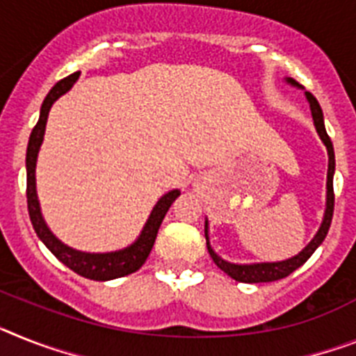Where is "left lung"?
<instances>
[{
	"label": "left lung",
	"mask_w": 356,
	"mask_h": 356,
	"mask_svg": "<svg viewBox=\"0 0 356 356\" xmlns=\"http://www.w3.org/2000/svg\"><path fill=\"white\" fill-rule=\"evenodd\" d=\"M286 83H289L291 86H302L298 85L295 79L291 77H286ZM307 103H309V110H312L313 124H315V130L321 137V141L324 143L325 150H327V181H325V210L324 217H322L321 228L315 234V237L309 241L302 252H298L295 257H289L286 261L279 262H252V264H235V262L224 261L222 257H219L215 253V250L210 244V237H208V219L204 220V237H206V246H208V252H210L211 259L220 270L226 275H229L232 279H235L237 282H248V284H257V282H273V280L284 279L289 273H293L297 268L304 264V262L309 259V257L315 253V250L324 243L325 235L330 232L331 219H333V208H335V193H333V175H335V150H333V143H331L330 136L325 132L324 127V113H322L321 104L318 101L313 97L309 92H304Z\"/></svg>",
	"instance_id": "8db88e82"
}]
</instances>
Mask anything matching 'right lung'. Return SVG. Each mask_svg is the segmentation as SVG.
<instances>
[{
    "mask_svg": "<svg viewBox=\"0 0 356 356\" xmlns=\"http://www.w3.org/2000/svg\"><path fill=\"white\" fill-rule=\"evenodd\" d=\"M77 79H79V72L56 83L52 86V90L44 97L43 104H41L40 121H38V124L32 130L29 146H26V202H29V215H31L35 234L41 238V243L56 255V259H59L67 268H70L72 271H76L77 275H81L85 279L103 280L104 282V280H113L119 279V277H124V275L134 273V271H137L145 264L148 255H150L152 248H154L155 237H157V232H159L164 215H166L168 208L172 206V202L181 195V192L172 190V192L164 193L157 201V204L154 206V210H152L150 217H148V220L143 226L139 237L130 246L122 248V250L106 253L79 252V250H74V248L61 243L50 232V228L43 219V213H41L40 199H38V192H35V164H38L40 148L43 145L44 128H47V119H49L50 108H52V104L61 95H65L70 90Z\"/></svg>",
    "mask_w": 356,
    "mask_h": 356,
    "instance_id": "obj_1",
    "label": "right lung"
}]
</instances>
